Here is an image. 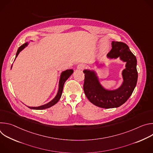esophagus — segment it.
<instances>
[{
    "instance_id": "obj_1",
    "label": "esophagus",
    "mask_w": 153,
    "mask_h": 153,
    "mask_svg": "<svg viewBox=\"0 0 153 153\" xmlns=\"http://www.w3.org/2000/svg\"><path fill=\"white\" fill-rule=\"evenodd\" d=\"M85 68V65L84 64H82V63L79 64L77 66V69L78 70H83Z\"/></svg>"
}]
</instances>
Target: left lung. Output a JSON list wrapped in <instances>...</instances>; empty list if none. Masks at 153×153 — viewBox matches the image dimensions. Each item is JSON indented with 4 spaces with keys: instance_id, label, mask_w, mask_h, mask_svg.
Instances as JSON below:
<instances>
[{
    "instance_id": "8db88e82",
    "label": "left lung",
    "mask_w": 153,
    "mask_h": 153,
    "mask_svg": "<svg viewBox=\"0 0 153 153\" xmlns=\"http://www.w3.org/2000/svg\"><path fill=\"white\" fill-rule=\"evenodd\" d=\"M109 58L120 57L126 62V68L122 72L123 82L117 90L108 91L99 82L94 71L84 70V93L88 99L97 106L103 108H117L123 105L132 94L137 84L138 73L137 59L126 43L112 42V49L107 54Z\"/></svg>"
}]
</instances>
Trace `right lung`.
Instances as JSON below:
<instances>
[{"instance_id": "1", "label": "right lung", "mask_w": 153, "mask_h": 153, "mask_svg": "<svg viewBox=\"0 0 153 153\" xmlns=\"http://www.w3.org/2000/svg\"><path fill=\"white\" fill-rule=\"evenodd\" d=\"M27 45H28V43L26 42V43H24V44H23L22 45H21L19 48V49L17 50V51L16 53V58L17 57V56L19 54V53H20V51H21L24 48H25V47L27 46ZM73 70H67L64 71L62 73L60 79V81H59V91H58V93H57L56 96L54 97V99L53 100H52L51 102H50L49 103H48L45 105H42V106H37V107L28 106V108H30L31 109H33V110H43V109L48 108L53 106L54 105H55L59 100V99H60V98L62 96V91H63V85H64V83H65V81H66L69 78V77L73 74Z\"/></svg>"}]
</instances>
